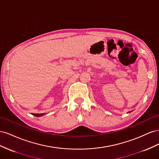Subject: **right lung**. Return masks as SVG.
<instances>
[{"label":"right lung","instance_id":"1","mask_svg":"<svg viewBox=\"0 0 159 159\" xmlns=\"http://www.w3.org/2000/svg\"><path fill=\"white\" fill-rule=\"evenodd\" d=\"M33 115L34 116H43L44 114H33Z\"/></svg>","mask_w":159,"mask_h":159}]
</instances>
